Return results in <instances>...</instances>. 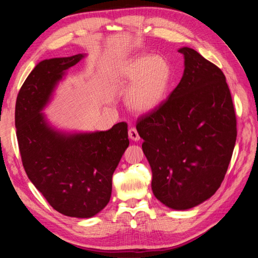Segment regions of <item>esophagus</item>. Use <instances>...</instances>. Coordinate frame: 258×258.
I'll return each instance as SVG.
<instances>
[{
  "label": "esophagus",
  "mask_w": 258,
  "mask_h": 258,
  "mask_svg": "<svg viewBox=\"0 0 258 258\" xmlns=\"http://www.w3.org/2000/svg\"><path fill=\"white\" fill-rule=\"evenodd\" d=\"M128 135H129V138L132 140V141H139V140H140V136L138 134V130L135 127H131L129 129Z\"/></svg>",
  "instance_id": "34e87169"
}]
</instances>
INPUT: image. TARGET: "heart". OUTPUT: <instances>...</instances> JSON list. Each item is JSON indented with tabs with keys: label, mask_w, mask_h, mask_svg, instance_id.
Listing matches in <instances>:
<instances>
[{
	"label": "heart",
	"mask_w": 258,
	"mask_h": 258,
	"mask_svg": "<svg viewBox=\"0 0 258 258\" xmlns=\"http://www.w3.org/2000/svg\"><path fill=\"white\" fill-rule=\"evenodd\" d=\"M124 81L134 82L128 91L127 102L138 112L157 107L165 98L172 79L167 59L161 56H140L122 68Z\"/></svg>",
	"instance_id": "heart-1"
}]
</instances>
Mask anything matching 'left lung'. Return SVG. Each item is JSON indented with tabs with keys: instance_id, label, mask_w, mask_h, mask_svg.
Here are the masks:
<instances>
[{
	"instance_id": "1",
	"label": "left lung",
	"mask_w": 258,
	"mask_h": 258,
	"mask_svg": "<svg viewBox=\"0 0 258 258\" xmlns=\"http://www.w3.org/2000/svg\"><path fill=\"white\" fill-rule=\"evenodd\" d=\"M181 82L137 130L153 172L152 189L163 205L186 210L213 196L225 177L237 139V118L222 70L183 47Z\"/></svg>"
}]
</instances>
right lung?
<instances>
[{
    "mask_svg": "<svg viewBox=\"0 0 258 258\" xmlns=\"http://www.w3.org/2000/svg\"><path fill=\"white\" fill-rule=\"evenodd\" d=\"M83 54L40 62L21 86L15 126L22 165L30 181L59 213L91 217L110 201L112 177L129 145L128 124L107 131L63 135L40 113L66 70Z\"/></svg>",
    "mask_w": 258,
    "mask_h": 258,
    "instance_id": "1",
    "label": "right lung"
}]
</instances>
